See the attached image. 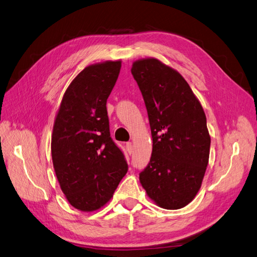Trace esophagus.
Masks as SVG:
<instances>
[{
  "label": "esophagus",
  "mask_w": 257,
  "mask_h": 257,
  "mask_svg": "<svg viewBox=\"0 0 257 257\" xmlns=\"http://www.w3.org/2000/svg\"><path fill=\"white\" fill-rule=\"evenodd\" d=\"M126 151L132 154V152H133V145H132V143H127L126 144Z\"/></svg>",
  "instance_id": "esophagus-1"
}]
</instances>
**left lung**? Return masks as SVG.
Listing matches in <instances>:
<instances>
[{
	"instance_id": "8db88e82",
	"label": "left lung",
	"mask_w": 257,
	"mask_h": 257,
	"mask_svg": "<svg viewBox=\"0 0 257 257\" xmlns=\"http://www.w3.org/2000/svg\"><path fill=\"white\" fill-rule=\"evenodd\" d=\"M131 72L145 100L153 143L139 181L159 207L183 208L196 196L209 162L205 111L183 77L160 60H137Z\"/></svg>"
}]
</instances>
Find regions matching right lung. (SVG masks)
<instances>
[{
	"label": "right lung",
	"mask_w": 257,
	"mask_h": 257,
	"mask_svg": "<svg viewBox=\"0 0 257 257\" xmlns=\"http://www.w3.org/2000/svg\"><path fill=\"white\" fill-rule=\"evenodd\" d=\"M120 69L121 61L85 67L68 85L54 120L53 168L68 203L80 211L105 206L127 173L106 108Z\"/></svg>",
	"instance_id": "add662e5"
}]
</instances>
